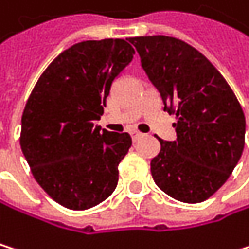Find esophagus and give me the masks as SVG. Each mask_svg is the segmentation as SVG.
<instances>
[{
    "label": "esophagus",
    "instance_id": "obj_1",
    "mask_svg": "<svg viewBox=\"0 0 249 249\" xmlns=\"http://www.w3.org/2000/svg\"><path fill=\"white\" fill-rule=\"evenodd\" d=\"M130 134H131V139H133V142H136V140H139V139L142 137V133H139V131H131Z\"/></svg>",
    "mask_w": 249,
    "mask_h": 249
}]
</instances>
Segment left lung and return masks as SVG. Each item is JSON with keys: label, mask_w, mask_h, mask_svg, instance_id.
<instances>
[{"label": "left lung", "mask_w": 249, "mask_h": 249, "mask_svg": "<svg viewBox=\"0 0 249 249\" xmlns=\"http://www.w3.org/2000/svg\"><path fill=\"white\" fill-rule=\"evenodd\" d=\"M142 66L176 115L177 140L159 139L150 161L156 186L171 198L204 202L227 181L245 146V115L214 65L187 42L164 35L134 36Z\"/></svg>", "instance_id": "8db88e82"}]
</instances>
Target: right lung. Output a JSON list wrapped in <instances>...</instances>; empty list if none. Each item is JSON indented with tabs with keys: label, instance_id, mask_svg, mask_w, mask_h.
Returning <instances> with one entry per match:
<instances>
[{
	"label": "right lung",
	"instance_id": "1",
	"mask_svg": "<svg viewBox=\"0 0 249 249\" xmlns=\"http://www.w3.org/2000/svg\"><path fill=\"white\" fill-rule=\"evenodd\" d=\"M133 54L124 39L78 42L48 65L26 102L22 152L36 183L65 208H93L118 184V165L131 137L100 131L94 121Z\"/></svg>",
	"mask_w": 249,
	"mask_h": 249
}]
</instances>
